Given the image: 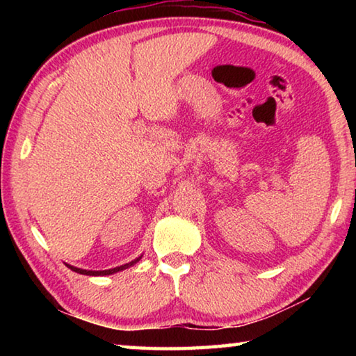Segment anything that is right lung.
<instances>
[{
	"label": "right lung",
	"instance_id": "1",
	"mask_svg": "<svg viewBox=\"0 0 356 356\" xmlns=\"http://www.w3.org/2000/svg\"><path fill=\"white\" fill-rule=\"evenodd\" d=\"M141 257H138L136 261H131L130 264H125V265H120V267H116V268H111V270H104V272H88V270H81V268H76V267H70V265H67V267H70V270H74V272L76 273H81V275H111V273H116L119 272V270H124L130 267V265H134L135 262L140 261Z\"/></svg>",
	"mask_w": 356,
	"mask_h": 356
}]
</instances>
